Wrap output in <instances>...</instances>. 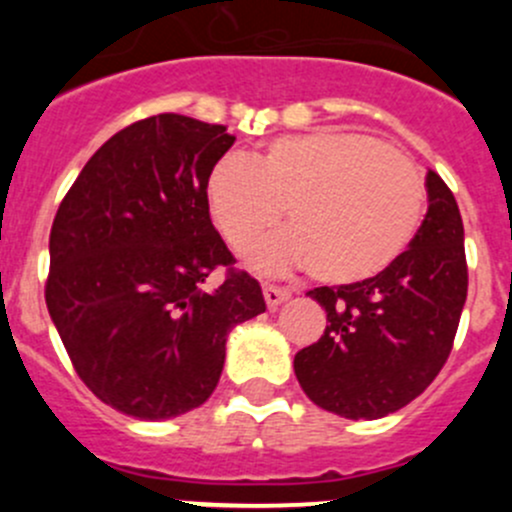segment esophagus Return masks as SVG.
Masks as SVG:
<instances>
[{
    "label": "esophagus",
    "mask_w": 512,
    "mask_h": 512,
    "mask_svg": "<svg viewBox=\"0 0 512 512\" xmlns=\"http://www.w3.org/2000/svg\"><path fill=\"white\" fill-rule=\"evenodd\" d=\"M262 292H265L267 307H280L282 302H287V299L292 297V289L277 287V285H265L262 287Z\"/></svg>",
    "instance_id": "1"
}]
</instances>
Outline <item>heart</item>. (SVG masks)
Instances as JSON below:
<instances>
[{
	"mask_svg": "<svg viewBox=\"0 0 512 512\" xmlns=\"http://www.w3.org/2000/svg\"><path fill=\"white\" fill-rule=\"evenodd\" d=\"M208 203L232 250L255 247L282 218L292 230L255 252L265 272L309 265L329 285L364 282L394 265L426 210V180L404 153L342 128L280 136L252 163L225 156L208 175Z\"/></svg>",
	"mask_w": 512,
	"mask_h": 512,
	"instance_id": "heart-1",
	"label": "heart"
}]
</instances>
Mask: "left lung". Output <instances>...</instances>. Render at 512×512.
<instances>
[{"label":"left lung","mask_w":512,"mask_h":512,"mask_svg":"<svg viewBox=\"0 0 512 512\" xmlns=\"http://www.w3.org/2000/svg\"><path fill=\"white\" fill-rule=\"evenodd\" d=\"M426 185L428 213L394 265L371 280L307 292L327 312V329L299 349L294 374L324 411L354 421L394 414L451 354L468 294L463 220L433 170Z\"/></svg>","instance_id":"obj_1"}]
</instances>
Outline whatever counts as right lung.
Masks as SVG:
<instances>
[{"mask_svg": "<svg viewBox=\"0 0 512 512\" xmlns=\"http://www.w3.org/2000/svg\"><path fill=\"white\" fill-rule=\"evenodd\" d=\"M232 143L218 123L143 118L98 148L56 210L46 307L79 379L126 416L205 404L230 329L265 312L210 220L208 175Z\"/></svg>", "mask_w": 512, "mask_h": 512, "instance_id": "obj_1", "label": "right lung"}]
</instances>
